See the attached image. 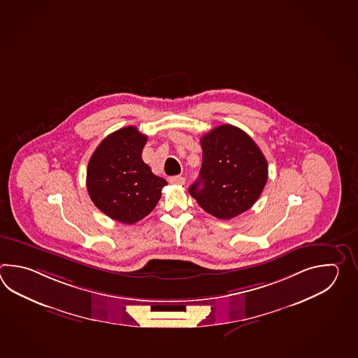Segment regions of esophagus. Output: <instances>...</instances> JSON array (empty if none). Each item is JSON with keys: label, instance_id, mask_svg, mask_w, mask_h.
Returning a JSON list of instances; mask_svg holds the SVG:
<instances>
[{"label": "esophagus", "instance_id": "1", "mask_svg": "<svg viewBox=\"0 0 358 358\" xmlns=\"http://www.w3.org/2000/svg\"><path fill=\"white\" fill-rule=\"evenodd\" d=\"M170 184H176V185H182L185 182V179L182 176H170L169 178Z\"/></svg>", "mask_w": 358, "mask_h": 358}]
</instances>
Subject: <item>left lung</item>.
I'll return each instance as SVG.
<instances>
[{"instance_id": "1", "label": "left lung", "mask_w": 358, "mask_h": 358, "mask_svg": "<svg viewBox=\"0 0 358 358\" xmlns=\"http://www.w3.org/2000/svg\"><path fill=\"white\" fill-rule=\"evenodd\" d=\"M202 168L189 193L206 213L221 220L250 210L267 182V161L247 133L220 125L201 139Z\"/></svg>"}]
</instances>
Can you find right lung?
<instances>
[{
	"label": "right lung",
	"mask_w": 358,
	"mask_h": 358,
	"mask_svg": "<svg viewBox=\"0 0 358 358\" xmlns=\"http://www.w3.org/2000/svg\"><path fill=\"white\" fill-rule=\"evenodd\" d=\"M147 136L125 127L107 136L92 155L87 189L102 213L122 224H134L152 211L168 184L142 160Z\"/></svg>",
	"instance_id": "add662e5"
}]
</instances>
